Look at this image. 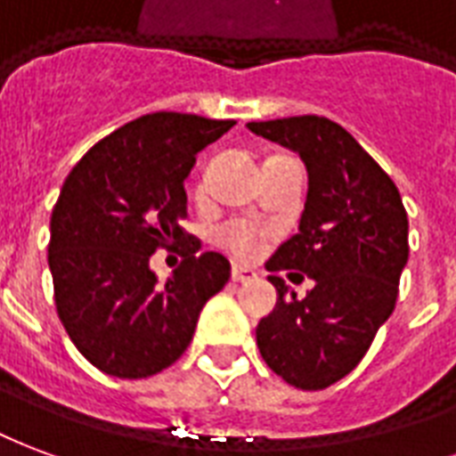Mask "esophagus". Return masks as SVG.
Here are the masks:
<instances>
[{"label":"esophagus","mask_w":456,"mask_h":456,"mask_svg":"<svg viewBox=\"0 0 456 456\" xmlns=\"http://www.w3.org/2000/svg\"><path fill=\"white\" fill-rule=\"evenodd\" d=\"M255 277H257V274H255L252 269L238 267V265L232 267V281H238V284H245V281H252V279H255Z\"/></svg>","instance_id":"34e87169"}]
</instances>
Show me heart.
I'll return each mask as SVG.
<instances>
[{"instance_id":"obj_1","label":"heart","mask_w":456,"mask_h":456,"mask_svg":"<svg viewBox=\"0 0 456 456\" xmlns=\"http://www.w3.org/2000/svg\"><path fill=\"white\" fill-rule=\"evenodd\" d=\"M262 238H265V231L252 221H225V224L216 225L214 231V240L224 250H228L235 257H242V260L257 255Z\"/></svg>"}]
</instances>
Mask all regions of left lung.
<instances>
[{"mask_svg":"<svg viewBox=\"0 0 456 456\" xmlns=\"http://www.w3.org/2000/svg\"><path fill=\"white\" fill-rule=\"evenodd\" d=\"M248 128L298 152L308 172L298 232L267 262L277 305L257 325V347L291 387L328 388L360 364L394 314L408 216L396 184L340 123L291 116ZM281 268L304 271L316 287L298 299L276 277Z\"/></svg>","mask_w":456,"mask_h":456,"instance_id":"8db88e82","label":"left lung"}]
</instances>
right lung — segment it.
<instances>
[{
  "instance_id": "right-lung-1",
  "label": "right lung",
  "mask_w": 456,
  "mask_h": 456,
  "mask_svg": "<svg viewBox=\"0 0 456 456\" xmlns=\"http://www.w3.org/2000/svg\"><path fill=\"white\" fill-rule=\"evenodd\" d=\"M235 121L158 111L126 123L79 159L51 216L48 267L69 340L109 377L145 379L184 354L199 314L231 279V262L182 231L196 152ZM159 247L185 260L165 285Z\"/></svg>"
}]
</instances>
